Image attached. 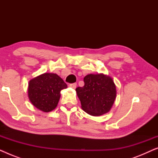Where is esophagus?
<instances>
[{
  "mask_svg": "<svg viewBox=\"0 0 158 158\" xmlns=\"http://www.w3.org/2000/svg\"><path fill=\"white\" fill-rule=\"evenodd\" d=\"M69 86H70V88H73V89H75V88H76V86H77V83H70V85H69Z\"/></svg>",
  "mask_w": 158,
  "mask_h": 158,
  "instance_id": "obj_1",
  "label": "esophagus"
}]
</instances>
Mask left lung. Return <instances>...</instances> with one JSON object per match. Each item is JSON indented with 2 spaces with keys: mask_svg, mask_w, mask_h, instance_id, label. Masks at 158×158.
Segmentation results:
<instances>
[{
  "mask_svg": "<svg viewBox=\"0 0 158 158\" xmlns=\"http://www.w3.org/2000/svg\"><path fill=\"white\" fill-rule=\"evenodd\" d=\"M83 81L84 86L75 90L83 111L94 116L108 113L116 96L113 79L103 74H89Z\"/></svg>",
  "mask_w": 158,
  "mask_h": 158,
  "instance_id": "left-lung-1",
  "label": "left lung"
}]
</instances>
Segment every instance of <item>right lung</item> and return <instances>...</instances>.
Instances as JSON below:
<instances>
[{
    "label": "right lung",
    "mask_w": 158,
    "mask_h": 158,
    "mask_svg": "<svg viewBox=\"0 0 158 158\" xmlns=\"http://www.w3.org/2000/svg\"><path fill=\"white\" fill-rule=\"evenodd\" d=\"M68 85L55 73H44L31 79L28 87V96L36 108L49 112L57 107L60 91Z\"/></svg>",
    "instance_id": "add662e5"
}]
</instances>
